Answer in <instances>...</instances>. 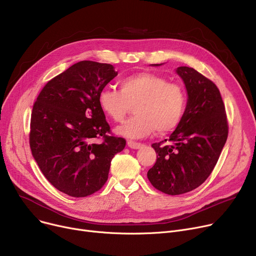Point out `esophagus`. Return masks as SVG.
I'll return each mask as SVG.
<instances>
[{
  "instance_id": "1",
  "label": "esophagus",
  "mask_w": 256,
  "mask_h": 256,
  "mask_svg": "<svg viewBox=\"0 0 256 256\" xmlns=\"http://www.w3.org/2000/svg\"><path fill=\"white\" fill-rule=\"evenodd\" d=\"M128 145L130 148L132 149H138L142 146L141 143H138V142H134V141H128Z\"/></svg>"
}]
</instances>
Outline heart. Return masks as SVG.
Listing matches in <instances>:
<instances>
[{
    "mask_svg": "<svg viewBox=\"0 0 256 256\" xmlns=\"http://www.w3.org/2000/svg\"><path fill=\"white\" fill-rule=\"evenodd\" d=\"M119 88L120 90L105 88L98 96L100 110L115 122H122L134 106L136 115L117 128V134L134 139L146 137L156 130L164 134L181 122L186 106L181 85L154 73L141 72L122 78Z\"/></svg>",
    "mask_w": 256,
    "mask_h": 256,
    "instance_id": "heart-1",
    "label": "heart"
}]
</instances>
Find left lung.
Here are the masks:
<instances>
[{
    "instance_id": "1",
    "label": "left lung",
    "mask_w": 256,
    "mask_h": 256,
    "mask_svg": "<svg viewBox=\"0 0 256 256\" xmlns=\"http://www.w3.org/2000/svg\"><path fill=\"white\" fill-rule=\"evenodd\" d=\"M176 72L185 83L187 106L170 139L152 144L158 158L147 172L153 187L170 196L192 192L206 181L228 134L226 107L215 83L194 68L179 66Z\"/></svg>"
}]
</instances>
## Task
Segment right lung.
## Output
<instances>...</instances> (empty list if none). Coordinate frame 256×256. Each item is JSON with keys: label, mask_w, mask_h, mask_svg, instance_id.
<instances>
[{"label": "right lung", "mask_w": 256, "mask_h": 256, "mask_svg": "<svg viewBox=\"0 0 256 256\" xmlns=\"http://www.w3.org/2000/svg\"><path fill=\"white\" fill-rule=\"evenodd\" d=\"M115 76L110 64L79 62L49 80L32 106V156L45 178L70 196L98 192L113 156L126 147V139L111 134L98 102Z\"/></svg>", "instance_id": "add662e5"}]
</instances>
